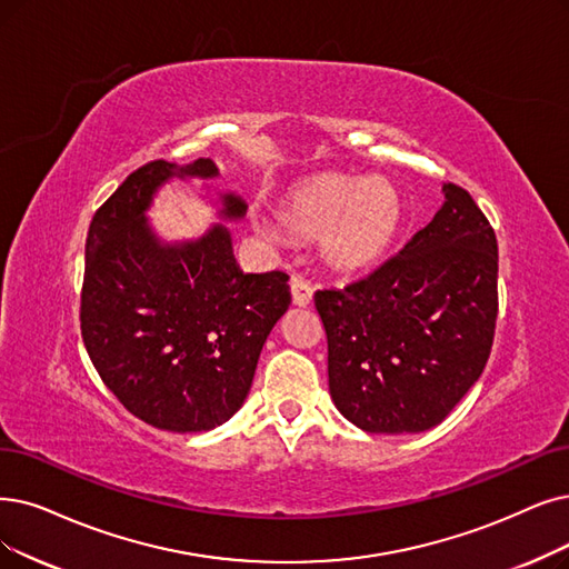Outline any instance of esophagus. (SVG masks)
<instances>
[{"label": "esophagus", "instance_id": "esophagus-1", "mask_svg": "<svg viewBox=\"0 0 569 569\" xmlns=\"http://www.w3.org/2000/svg\"><path fill=\"white\" fill-rule=\"evenodd\" d=\"M289 284H291V299H293V303H297V306H308L312 301V287H310V282L306 278L291 276Z\"/></svg>", "mask_w": 569, "mask_h": 569}]
</instances>
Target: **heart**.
<instances>
[{
    "label": "heart",
    "mask_w": 569,
    "mask_h": 569,
    "mask_svg": "<svg viewBox=\"0 0 569 569\" xmlns=\"http://www.w3.org/2000/svg\"><path fill=\"white\" fill-rule=\"evenodd\" d=\"M280 221L291 236L325 238V259L355 270L388 252L401 223V196L385 177L322 174L289 193Z\"/></svg>",
    "instance_id": "heart-1"
}]
</instances>
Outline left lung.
I'll list each match as a JSON object with an SVG mask.
<instances>
[{"label": "left lung", "mask_w": 569, "mask_h": 569, "mask_svg": "<svg viewBox=\"0 0 569 569\" xmlns=\"http://www.w3.org/2000/svg\"><path fill=\"white\" fill-rule=\"evenodd\" d=\"M401 252L343 289H317L329 392L369 435L425 431L481 378L497 322V238L462 187Z\"/></svg>", "instance_id": "left-lung-1"}]
</instances>
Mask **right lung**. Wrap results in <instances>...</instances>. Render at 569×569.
<instances>
[{"label": "right lung", "instance_id": "obj_1", "mask_svg": "<svg viewBox=\"0 0 569 569\" xmlns=\"http://www.w3.org/2000/svg\"><path fill=\"white\" fill-rule=\"evenodd\" d=\"M214 177L149 161L130 172L90 221L81 338L102 382L128 411L166 431H208L242 406L266 338L291 303L282 270L242 272L223 226L184 244H158L144 221L170 177ZM226 217L244 202L223 198Z\"/></svg>", "mask_w": 569, "mask_h": 569}]
</instances>
